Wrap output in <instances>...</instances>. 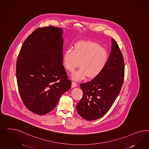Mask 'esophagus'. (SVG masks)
<instances>
[{"label": "esophagus", "mask_w": 149, "mask_h": 149, "mask_svg": "<svg viewBox=\"0 0 149 149\" xmlns=\"http://www.w3.org/2000/svg\"><path fill=\"white\" fill-rule=\"evenodd\" d=\"M72 87H75L77 86V83L74 82V81H72Z\"/></svg>", "instance_id": "34e87169"}]
</instances>
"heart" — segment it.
Instances as JSON below:
<instances>
[{
    "instance_id": "1",
    "label": "heart",
    "mask_w": 149,
    "mask_h": 149,
    "mask_svg": "<svg viewBox=\"0 0 149 149\" xmlns=\"http://www.w3.org/2000/svg\"><path fill=\"white\" fill-rule=\"evenodd\" d=\"M108 54L106 50L92 41L77 42L74 49L67 50L63 55V64L69 72H72L79 65L81 67L72 72L75 80H81L87 76L92 79L102 72L108 62Z\"/></svg>"
}]
</instances>
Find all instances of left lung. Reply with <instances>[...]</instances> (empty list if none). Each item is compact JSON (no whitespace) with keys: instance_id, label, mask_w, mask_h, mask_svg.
<instances>
[{"instance_id":"left-lung-1","label":"left lung","mask_w":149,"mask_h":149,"mask_svg":"<svg viewBox=\"0 0 149 149\" xmlns=\"http://www.w3.org/2000/svg\"><path fill=\"white\" fill-rule=\"evenodd\" d=\"M107 65L98 76L80 84L83 97L77 111L88 121L97 120L107 113L121 89L125 77V62L116 41L113 38Z\"/></svg>"}]
</instances>
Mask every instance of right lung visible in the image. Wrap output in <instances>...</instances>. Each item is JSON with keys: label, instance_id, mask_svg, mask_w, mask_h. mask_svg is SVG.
Wrapping results in <instances>:
<instances>
[{"label": "right lung", "instance_id": "right-lung-1", "mask_svg": "<svg viewBox=\"0 0 149 149\" xmlns=\"http://www.w3.org/2000/svg\"><path fill=\"white\" fill-rule=\"evenodd\" d=\"M63 30L39 28L24 41L16 63L19 93L31 111L42 115L56 107L72 82L63 63Z\"/></svg>", "mask_w": 149, "mask_h": 149}]
</instances>
